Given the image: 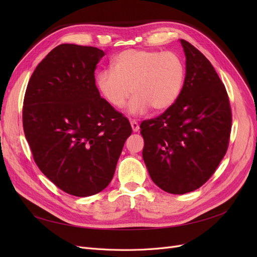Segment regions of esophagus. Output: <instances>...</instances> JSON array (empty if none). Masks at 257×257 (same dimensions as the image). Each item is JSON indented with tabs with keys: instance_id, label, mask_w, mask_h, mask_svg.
<instances>
[{
	"instance_id": "34e87169",
	"label": "esophagus",
	"mask_w": 257,
	"mask_h": 257,
	"mask_svg": "<svg viewBox=\"0 0 257 257\" xmlns=\"http://www.w3.org/2000/svg\"><path fill=\"white\" fill-rule=\"evenodd\" d=\"M131 125H132V130H133V132H138L139 131V125H138L137 121L132 120L131 121Z\"/></svg>"
}]
</instances>
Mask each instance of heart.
I'll return each mask as SVG.
<instances>
[{"mask_svg":"<svg viewBox=\"0 0 257 257\" xmlns=\"http://www.w3.org/2000/svg\"><path fill=\"white\" fill-rule=\"evenodd\" d=\"M185 79V64L174 51L130 49L116 56L111 69L96 76V87L108 104L120 109L131 91L132 114H142L149 108L163 111L180 96Z\"/></svg>","mask_w":257,"mask_h":257,"instance_id":"obj_1","label":"heart"}]
</instances>
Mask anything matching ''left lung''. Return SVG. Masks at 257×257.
<instances>
[{
	"instance_id": "1",
	"label": "left lung",
	"mask_w": 257,
	"mask_h": 257,
	"mask_svg": "<svg viewBox=\"0 0 257 257\" xmlns=\"http://www.w3.org/2000/svg\"><path fill=\"white\" fill-rule=\"evenodd\" d=\"M185 79L173 106L141 124L143 158L152 181L170 194L206 183L227 151L231 110L225 85L209 60L181 40Z\"/></svg>"
}]
</instances>
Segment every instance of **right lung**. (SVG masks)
Instances as JSON below:
<instances>
[{
    "mask_svg": "<svg viewBox=\"0 0 257 257\" xmlns=\"http://www.w3.org/2000/svg\"><path fill=\"white\" fill-rule=\"evenodd\" d=\"M104 54L88 46H57L35 68L23 99V131L36 165L78 197L110 183L132 134L126 116L96 88L94 72Z\"/></svg>",
    "mask_w": 257,
    "mask_h": 257,
    "instance_id": "obj_1",
    "label": "right lung"
}]
</instances>
